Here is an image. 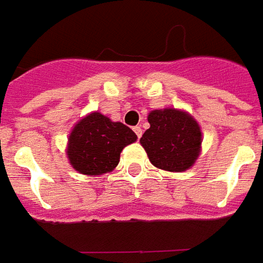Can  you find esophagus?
<instances>
[{
    "instance_id": "34e87169",
    "label": "esophagus",
    "mask_w": 263,
    "mask_h": 263,
    "mask_svg": "<svg viewBox=\"0 0 263 263\" xmlns=\"http://www.w3.org/2000/svg\"><path fill=\"white\" fill-rule=\"evenodd\" d=\"M133 130H135L136 136H137V137H139V139H140V137H142V135H143V130H142V127H140V126H136V127L133 128Z\"/></svg>"
}]
</instances>
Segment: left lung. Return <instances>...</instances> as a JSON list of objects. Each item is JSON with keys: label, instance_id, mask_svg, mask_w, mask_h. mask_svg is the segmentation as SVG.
I'll return each mask as SVG.
<instances>
[{"label": "left lung", "instance_id": "obj_1", "mask_svg": "<svg viewBox=\"0 0 263 263\" xmlns=\"http://www.w3.org/2000/svg\"><path fill=\"white\" fill-rule=\"evenodd\" d=\"M150 128L140 139L152 164L169 172L189 169L199 156L202 133L189 114L164 108L149 114Z\"/></svg>", "mask_w": 263, "mask_h": 263}]
</instances>
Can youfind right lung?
Instances as JSON below:
<instances>
[{
    "mask_svg": "<svg viewBox=\"0 0 263 263\" xmlns=\"http://www.w3.org/2000/svg\"><path fill=\"white\" fill-rule=\"evenodd\" d=\"M136 133L123 123L91 113L76 124L68 139V159L74 169L90 176L113 170L121 150L136 142Z\"/></svg>",
    "mask_w": 263,
    "mask_h": 263,
    "instance_id": "right-lung-1",
    "label": "right lung"
}]
</instances>
